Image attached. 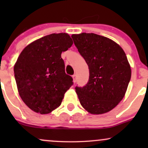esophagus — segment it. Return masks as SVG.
Wrapping results in <instances>:
<instances>
[{
    "label": "esophagus",
    "instance_id": "esophagus-1",
    "mask_svg": "<svg viewBox=\"0 0 148 148\" xmlns=\"http://www.w3.org/2000/svg\"><path fill=\"white\" fill-rule=\"evenodd\" d=\"M72 79H73V82L76 83V74H74V75L72 76Z\"/></svg>",
    "mask_w": 148,
    "mask_h": 148
}]
</instances>
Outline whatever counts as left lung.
I'll return each mask as SVG.
<instances>
[{
    "instance_id": "left-lung-1",
    "label": "left lung",
    "mask_w": 148,
    "mask_h": 148,
    "mask_svg": "<svg viewBox=\"0 0 148 148\" xmlns=\"http://www.w3.org/2000/svg\"><path fill=\"white\" fill-rule=\"evenodd\" d=\"M72 37L90 71L86 86L75 88L81 106L94 115L111 111L125 97L131 79L126 54L108 37L86 33Z\"/></svg>"
}]
</instances>
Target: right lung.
Here are the masks:
<instances>
[{
    "instance_id": "obj_1",
    "label": "right lung",
    "mask_w": 148,
    "mask_h": 148,
    "mask_svg": "<svg viewBox=\"0 0 148 148\" xmlns=\"http://www.w3.org/2000/svg\"><path fill=\"white\" fill-rule=\"evenodd\" d=\"M72 44L67 33H53L27 45L18 57L14 72L18 94L35 113H51L73 84L61 58Z\"/></svg>"
}]
</instances>
